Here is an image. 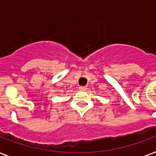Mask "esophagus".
<instances>
[{"instance_id":"esophagus-1","label":"esophagus","mask_w":156,"mask_h":156,"mask_svg":"<svg viewBox=\"0 0 156 156\" xmlns=\"http://www.w3.org/2000/svg\"><path fill=\"white\" fill-rule=\"evenodd\" d=\"M87 88L86 87H82V86H81V87H79V90H80L81 91H86V90H87Z\"/></svg>"}]
</instances>
